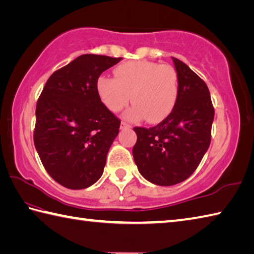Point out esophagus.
Wrapping results in <instances>:
<instances>
[{
	"mask_svg": "<svg viewBox=\"0 0 254 254\" xmlns=\"http://www.w3.org/2000/svg\"><path fill=\"white\" fill-rule=\"evenodd\" d=\"M129 128H131L130 125H128V124H126L125 122H122L121 129H129Z\"/></svg>",
	"mask_w": 254,
	"mask_h": 254,
	"instance_id": "34e87169",
	"label": "esophagus"
}]
</instances>
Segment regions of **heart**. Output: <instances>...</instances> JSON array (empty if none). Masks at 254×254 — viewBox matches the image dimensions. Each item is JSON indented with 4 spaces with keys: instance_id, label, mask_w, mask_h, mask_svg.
I'll use <instances>...</instances> for the list:
<instances>
[{
    "instance_id": "heart-1",
    "label": "heart",
    "mask_w": 254,
    "mask_h": 254,
    "mask_svg": "<svg viewBox=\"0 0 254 254\" xmlns=\"http://www.w3.org/2000/svg\"><path fill=\"white\" fill-rule=\"evenodd\" d=\"M116 79L100 76L97 92L113 113L125 108L131 97L133 106L125 113L129 121L146 117L148 123H159L175 108L179 93L178 74L170 65L150 61H131L117 66Z\"/></svg>"
}]
</instances>
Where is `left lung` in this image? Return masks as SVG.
<instances>
[{"label":"left lung","mask_w":254,"mask_h":254,"mask_svg":"<svg viewBox=\"0 0 254 254\" xmlns=\"http://www.w3.org/2000/svg\"><path fill=\"white\" fill-rule=\"evenodd\" d=\"M171 59L179 82L175 108L155 127L133 128L138 171L158 186H174L193 174L210 146L214 118L208 86L184 62Z\"/></svg>","instance_id":"obj_1"}]
</instances>
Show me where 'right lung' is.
<instances>
[{
	"instance_id": "1",
	"label": "right lung",
	"mask_w": 254,
	"mask_h": 254,
	"mask_svg": "<svg viewBox=\"0 0 254 254\" xmlns=\"http://www.w3.org/2000/svg\"><path fill=\"white\" fill-rule=\"evenodd\" d=\"M119 59L84 54L54 71L36 105L34 145L56 183L85 189L102 177L121 121L97 92L100 74Z\"/></svg>"
}]
</instances>
